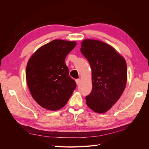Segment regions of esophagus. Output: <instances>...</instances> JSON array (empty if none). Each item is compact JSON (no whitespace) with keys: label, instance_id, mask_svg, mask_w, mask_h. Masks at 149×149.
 I'll list each match as a JSON object with an SVG mask.
<instances>
[{"label":"esophagus","instance_id":"1","mask_svg":"<svg viewBox=\"0 0 149 149\" xmlns=\"http://www.w3.org/2000/svg\"><path fill=\"white\" fill-rule=\"evenodd\" d=\"M75 81H76V84L78 85V84H79V82H80V79H76V80H75Z\"/></svg>","mask_w":149,"mask_h":149}]
</instances>
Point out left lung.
I'll list each match as a JSON object with an SVG mask.
<instances>
[{
	"label": "left lung",
	"instance_id": "left-lung-1",
	"mask_svg": "<svg viewBox=\"0 0 149 149\" xmlns=\"http://www.w3.org/2000/svg\"><path fill=\"white\" fill-rule=\"evenodd\" d=\"M81 52L92 71L93 89L86 97L87 106L97 113H104L118 101L125 88L127 65L124 57L104 42L85 39Z\"/></svg>",
	"mask_w": 149,
	"mask_h": 149
}]
</instances>
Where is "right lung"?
<instances>
[{
  "label": "right lung",
  "instance_id": "right-lung-1",
  "mask_svg": "<svg viewBox=\"0 0 149 149\" xmlns=\"http://www.w3.org/2000/svg\"><path fill=\"white\" fill-rule=\"evenodd\" d=\"M74 41L54 40L40 47L28 61L26 80L33 100L44 109L57 111L64 107L76 87L65 64Z\"/></svg>",
  "mask_w": 149,
  "mask_h": 149
}]
</instances>
